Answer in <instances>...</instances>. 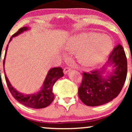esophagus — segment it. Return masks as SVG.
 <instances>
[{
	"mask_svg": "<svg viewBox=\"0 0 132 132\" xmlns=\"http://www.w3.org/2000/svg\"><path fill=\"white\" fill-rule=\"evenodd\" d=\"M70 70H71V68H69V67H65L64 69V73L67 74L68 71H70Z\"/></svg>",
	"mask_w": 132,
	"mask_h": 132,
	"instance_id": "34e87169",
	"label": "esophagus"
}]
</instances>
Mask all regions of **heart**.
Listing matches in <instances>:
<instances>
[{
    "label": "heart",
    "mask_w": 132,
    "mask_h": 132,
    "mask_svg": "<svg viewBox=\"0 0 132 132\" xmlns=\"http://www.w3.org/2000/svg\"><path fill=\"white\" fill-rule=\"evenodd\" d=\"M112 41L107 35L84 33L70 38L65 46L69 52H77V58L84 65L93 67L103 60L111 51Z\"/></svg>",
    "instance_id": "heart-1"
}]
</instances>
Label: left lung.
<instances>
[{"label": "left lung", "mask_w": 132, "mask_h": 132, "mask_svg": "<svg viewBox=\"0 0 132 132\" xmlns=\"http://www.w3.org/2000/svg\"><path fill=\"white\" fill-rule=\"evenodd\" d=\"M112 64L115 68L107 77L102 76L104 68L82 73L78 95L85 104L89 106L102 105L111 102L120 94L127 72V58L121 45H117L113 48L106 66Z\"/></svg>", "instance_id": "left-lung-1"}]
</instances>
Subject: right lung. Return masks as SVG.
Here are the masks:
<instances>
[{
    "mask_svg": "<svg viewBox=\"0 0 132 132\" xmlns=\"http://www.w3.org/2000/svg\"><path fill=\"white\" fill-rule=\"evenodd\" d=\"M28 29L29 28L28 27H23L20 29L16 33L11 37L9 43L12 40V38ZM8 47V44L7 45L4 59H3V66L5 65V57H6ZM3 70L5 72V68ZM63 76H64L63 69L61 67H54L50 69L45 79L44 84L41 91L35 94H23L16 91L15 88L12 87V86L11 85L6 75H5V77L8 89L15 100L27 107L34 108V109H41V108H44L48 106L53 102L55 98V95L52 92L53 85L57 79L61 78Z\"/></svg>",
    "mask_w": 132,
    "mask_h": 132,
    "instance_id": "1",
    "label": "right lung"
}]
</instances>
